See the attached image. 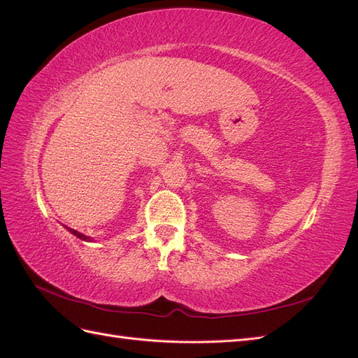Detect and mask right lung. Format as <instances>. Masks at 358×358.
<instances>
[{
    "label": "right lung",
    "mask_w": 358,
    "mask_h": 358,
    "mask_svg": "<svg viewBox=\"0 0 358 358\" xmlns=\"http://www.w3.org/2000/svg\"><path fill=\"white\" fill-rule=\"evenodd\" d=\"M67 230H69L71 234H74L76 237H79V239H82V241H91L88 236H85V234H82V233H79V231H76V230H73V229H69V227H67Z\"/></svg>",
    "instance_id": "right-lung-1"
}]
</instances>
